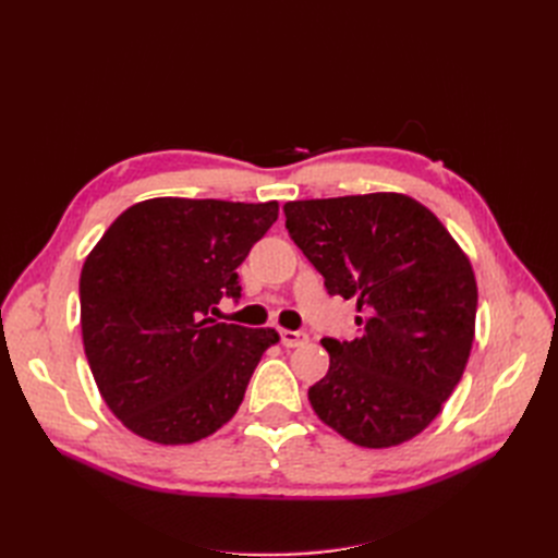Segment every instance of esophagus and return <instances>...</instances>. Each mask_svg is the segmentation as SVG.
<instances>
[{
  "label": "esophagus",
  "instance_id": "esophagus-1",
  "mask_svg": "<svg viewBox=\"0 0 558 558\" xmlns=\"http://www.w3.org/2000/svg\"><path fill=\"white\" fill-rule=\"evenodd\" d=\"M279 335H281V344L286 349L300 347V344H305L310 340L307 332H300V330H279Z\"/></svg>",
  "mask_w": 558,
  "mask_h": 558
}]
</instances>
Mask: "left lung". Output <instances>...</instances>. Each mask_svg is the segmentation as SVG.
Returning <instances> with one entry per match:
<instances>
[{
    "label": "left lung",
    "instance_id": "obj_1",
    "mask_svg": "<svg viewBox=\"0 0 558 558\" xmlns=\"http://www.w3.org/2000/svg\"><path fill=\"white\" fill-rule=\"evenodd\" d=\"M283 214L328 293L359 310L353 340H320L330 367L310 386L314 412L359 447L412 440L461 381L475 340L468 256L440 218L400 193L298 199Z\"/></svg>",
    "mask_w": 558,
    "mask_h": 558
}]
</instances>
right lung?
<instances>
[{
    "mask_svg": "<svg viewBox=\"0 0 558 558\" xmlns=\"http://www.w3.org/2000/svg\"><path fill=\"white\" fill-rule=\"evenodd\" d=\"M279 205L156 197L125 209L81 269V332L109 410L144 440L191 445L234 416L272 328L216 324Z\"/></svg>",
    "mask_w": 558,
    "mask_h": 558,
    "instance_id": "right-lung-1",
    "label": "right lung"
}]
</instances>
